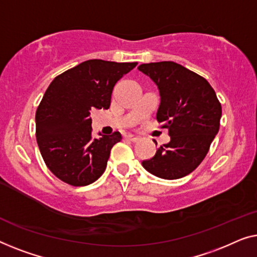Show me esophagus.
Returning a JSON list of instances; mask_svg holds the SVG:
<instances>
[{
    "mask_svg": "<svg viewBox=\"0 0 257 257\" xmlns=\"http://www.w3.org/2000/svg\"><path fill=\"white\" fill-rule=\"evenodd\" d=\"M127 137L128 141H132V142H137V141L140 140L139 136H135V135H132V134H129V135L125 136Z\"/></svg>",
    "mask_w": 257,
    "mask_h": 257,
    "instance_id": "34e87169",
    "label": "esophagus"
}]
</instances>
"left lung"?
Returning a JSON list of instances; mask_svg holds the SVG:
<instances>
[{
    "instance_id": "obj_1",
    "label": "left lung",
    "mask_w": 257,
    "mask_h": 257,
    "mask_svg": "<svg viewBox=\"0 0 257 257\" xmlns=\"http://www.w3.org/2000/svg\"><path fill=\"white\" fill-rule=\"evenodd\" d=\"M139 70L158 87L161 103L156 117L164 122L171 139L142 165L160 178H182L207 155L219 132L221 104L208 81L182 65L160 61L140 65Z\"/></svg>"
}]
</instances>
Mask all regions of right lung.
<instances>
[{
    "label": "right lung",
    "instance_id": "add662e5",
    "mask_svg": "<svg viewBox=\"0 0 257 257\" xmlns=\"http://www.w3.org/2000/svg\"><path fill=\"white\" fill-rule=\"evenodd\" d=\"M137 63L86 60L53 79L36 111V137L50 171L73 186H86L104 172L121 134L92 136L91 110L108 109L116 82Z\"/></svg>",
    "mask_w": 257,
    "mask_h": 257
}]
</instances>
